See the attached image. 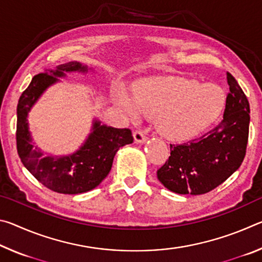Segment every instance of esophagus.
I'll use <instances>...</instances> for the list:
<instances>
[{"mask_svg":"<svg viewBox=\"0 0 262 262\" xmlns=\"http://www.w3.org/2000/svg\"><path fill=\"white\" fill-rule=\"evenodd\" d=\"M134 141L135 143H144L147 141V136L144 135V133L142 130L134 132Z\"/></svg>","mask_w":262,"mask_h":262,"instance_id":"1","label":"esophagus"}]
</instances>
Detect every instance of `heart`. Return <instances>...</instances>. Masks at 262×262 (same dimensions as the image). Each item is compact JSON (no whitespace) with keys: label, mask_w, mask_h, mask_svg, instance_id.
Segmentation results:
<instances>
[{"label":"heart","mask_w":262,"mask_h":262,"mask_svg":"<svg viewBox=\"0 0 262 262\" xmlns=\"http://www.w3.org/2000/svg\"><path fill=\"white\" fill-rule=\"evenodd\" d=\"M113 97L132 119L136 120L142 113L156 118L158 132L172 141L188 140L205 130L220 117L227 101L217 84L167 77L141 79L132 96L119 88Z\"/></svg>","instance_id":"b5f03b06"}]
</instances>
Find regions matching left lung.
<instances>
[{
    "label": "left lung",
    "instance_id": "left-lung-1",
    "mask_svg": "<svg viewBox=\"0 0 262 262\" xmlns=\"http://www.w3.org/2000/svg\"><path fill=\"white\" fill-rule=\"evenodd\" d=\"M222 121L199 139L170 145L157 178L171 192L200 195L224 183L242 165L250 128V104L231 74Z\"/></svg>",
    "mask_w": 262,
    "mask_h": 262
}]
</instances>
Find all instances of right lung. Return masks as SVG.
I'll list each match as a JSON object with an SVG mask.
<instances>
[{
  "instance_id": "obj_1",
  "label": "right lung",
  "mask_w": 262,
  "mask_h": 262,
  "mask_svg": "<svg viewBox=\"0 0 262 262\" xmlns=\"http://www.w3.org/2000/svg\"><path fill=\"white\" fill-rule=\"evenodd\" d=\"M94 72L86 64L72 61L47 69L32 78L17 105V151L23 165L39 183L61 194H79L96 188L112 168L118 150L133 143L130 129H120L94 119L91 130L76 151L62 156L45 154L34 145L29 128V113L48 88L70 73Z\"/></svg>"
}]
</instances>
